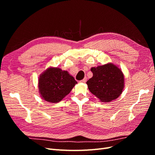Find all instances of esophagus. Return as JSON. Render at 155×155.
<instances>
[{
    "instance_id": "1",
    "label": "esophagus",
    "mask_w": 155,
    "mask_h": 155,
    "mask_svg": "<svg viewBox=\"0 0 155 155\" xmlns=\"http://www.w3.org/2000/svg\"><path fill=\"white\" fill-rule=\"evenodd\" d=\"M87 77H85V78L82 79V80H81L79 82H80V83H85L87 81Z\"/></svg>"
}]
</instances>
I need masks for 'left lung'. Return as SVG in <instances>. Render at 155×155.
<instances>
[{
  "label": "left lung",
  "mask_w": 155,
  "mask_h": 155,
  "mask_svg": "<svg viewBox=\"0 0 155 155\" xmlns=\"http://www.w3.org/2000/svg\"><path fill=\"white\" fill-rule=\"evenodd\" d=\"M91 70L93 76L87 81L92 94L101 102H110L118 98L124 88V75L113 63H107Z\"/></svg>",
  "instance_id": "obj_1"
}]
</instances>
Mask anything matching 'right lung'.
<instances>
[{"label": "right lung", "instance_id": "obj_1", "mask_svg": "<svg viewBox=\"0 0 155 155\" xmlns=\"http://www.w3.org/2000/svg\"><path fill=\"white\" fill-rule=\"evenodd\" d=\"M77 83L67 70L49 67L39 78V92L44 100L55 104L68 95Z\"/></svg>", "mask_w": 155, "mask_h": 155}]
</instances>
